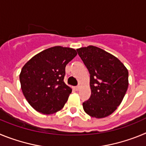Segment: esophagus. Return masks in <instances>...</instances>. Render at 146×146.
Masks as SVG:
<instances>
[{
	"instance_id": "1",
	"label": "esophagus",
	"mask_w": 146,
	"mask_h": 146,
	"mask_svg": "<svg viewBox=\"0 0 146 146\" xmlns=\"http://www.w3.org/2000/svg\"><path fill=\"white\" fill-rule=\"evenodd\" d=\"M74 89L75 90V91H79V89H80V87L79 86H75V87H74Z\"/></svg>"
}]
</instances>
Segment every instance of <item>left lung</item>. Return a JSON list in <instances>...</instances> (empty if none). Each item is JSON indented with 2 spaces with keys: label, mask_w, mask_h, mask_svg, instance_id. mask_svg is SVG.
Listing matches in <instances>:
<instances>
[{
  "label": "left lung",
  "mask_w": 146,
  "mask_h": 146,
  "mask_svg": "<svg viewBox=\"0 0 146 146\" xmlns=\"http://www.w3.org/2000/svg\"><path fill=\"white\" fill-rule=\"evenodd\" d=\"M90 74L91 97L82 103L90 116L111 115L121 103L129 86L127 69L116 57L95 46L77 49Z\"/></svg>",
  "instance_id": "obj_1"
}]
</instances>
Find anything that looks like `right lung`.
I'll return each mask as SVG.
<instances>
[{
  "label": "right lung",
  "mask_w": 146,
  "mask_h": 146,
  "mask_svg": "<svg viewBox=\"0 0 146 146\" xmlns=\"http://www.w3.org/2000/svg\"><path fill=\"white\" fill-rule=\"evenodd\" d=\"M77 54L74 49L55 46L34 55L24 65L20 74L21 89L33 109L50 115L64 108L72 93L64 82L65 68Z\"/></svg>",
  "instance_id": "1"
}]
</instances>
